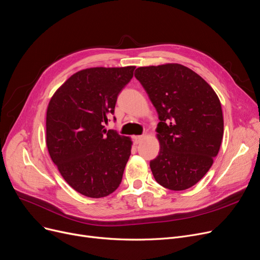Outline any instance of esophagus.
I'll return each instance as SVG.
<instances>
[{
    "label": "esophagus",
    "mask_w": 260,
    "mask_h": 260,
    "mask_svg": "<svg viewBox=\"0 0 260 260\" xmlns=\"http://www.w3.org/2000/svg\"><path fill=\"white\" fill-rule=\"evenodd\" d=\"M143 139H144V135H140V136H134V141L136 144L142 142Z\"/></svg>",
    "instance_id": "1"
}]
</instances>
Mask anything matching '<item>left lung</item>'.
I'll return each mask as SVG.
<instances>
[{
	"instance_id": "1",
	"label": "left lung",
	"mask_w": 260,
	"mask_h": 260,
	"mask_svg": "<svg viewBox=\"0 0 260 260\" xmlns=\"http://www.w3.org/2000/svg\"><path fill=\"white\" fill-rule=\"evenodd\" d=\"M156 108L160 151L150 167L156 182L174 191L194 186L219 153L223 138L220 100L210 85L179 63L135 71Z\"/></svg>"
}]
</instances>
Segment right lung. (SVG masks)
Here are the masks:
<instances>
[{
	"instance_id": "1",
	"label": "right lung",
	"mask_w": 260,
	"mask_h": 260,
	"mask_svg": "<svg viewBox=\"0 0 260 260\" xmlns=\"http://www.w3.org/2000/svg\"><path fill=\"white\" fill-rule=\"evenodd\" d=\"M135 66L89 68L56 90L47 109V146L66 182L88 198H104L119 187L132 140L104 123Z\"/></svg>"
}]
</instances>
